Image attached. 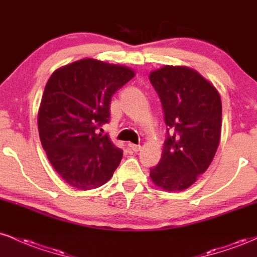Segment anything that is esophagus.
<instances>
[{
	"mask_svg": "<svg viewBox=\"0 0 257 257\" xmlns=\"http://www.w3.org/2000/svg\"><path fill=\"white\" fill-rule=\"evenodd\" d=\"M128 146H129V149H131L132 151H134V152H138L139 150L141 149L140 145H135V144H132V143H129Z\"/></svg>",
	"mask_w": 257,
	"mask_h": 257,
	"instance_id": "esophagus-1",
	"label": "esophagus"
}]
</instances>
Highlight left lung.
Segmentation results:
<instances>
[{
    "instance_id": "8db88e82",
    "label": "left lung",
    "mask_w": 257,
    "mask_h": 257,
    "mask_svg": "<svg viewBox=\"0 0 257 257\" xmlns=\"http://www.w3.org/2000/svg\"><path fill=\"white\" fill-rule=\"evenodd\" d=\"M149 77L172 131L150 179L164 191H184L208 169L219 147L221 96L211 82L187 66L164 65Z\"/></svg>"
}]
</instances>
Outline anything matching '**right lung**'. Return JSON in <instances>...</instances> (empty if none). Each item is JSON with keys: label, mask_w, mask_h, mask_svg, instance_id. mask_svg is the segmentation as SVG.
I'll use <instances>...</instances> for the list:
<instances>
[{"label": "right lung", "mask_w": 257, "mask_h": 257, "mask_svg": "<svg viewBox=\"0 0 257 257\" xmlns=\"http://www.w3.org/2000/svg\"><path fill=\"white\" fill-rule=\"evenodd\" d=\"M134 76L131 67L91 58L52 73L38 108V133L47 157L66 184L85 191L112 178L123 151L98 129L110 118L112 95Z\"/></svg>", "instance_id": "right-lung-1"}]
</instances>
